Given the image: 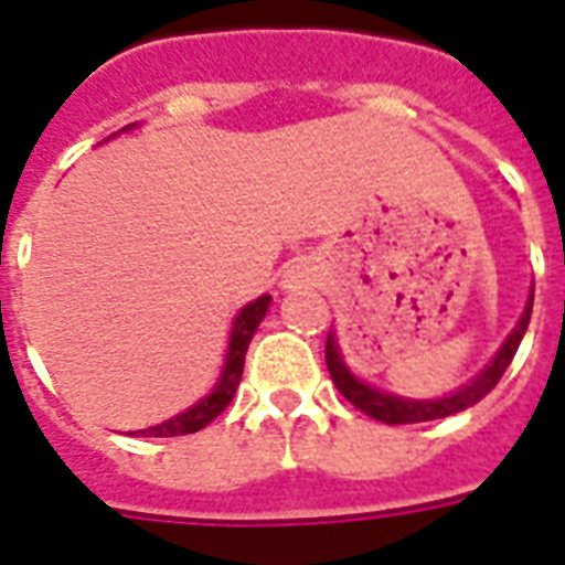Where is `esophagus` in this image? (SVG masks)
I'll return each mask as SVG.
<instances>
[{"label":"esophagus","mask_w":565,"mask_h":565,"mask_svg":"<svg viewBox=\"0 0 565 565\" xmlns=\"http://www.w3.org/2000/svg\"><path fill=\"white\" fill-rule=\"evenodd\" d=\"M301 278H305V273H301V269L290 273L287 275V287H296V284H301Z\"/></svg>","instance_id":"1"}]
</instances>
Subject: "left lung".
<instances>
[{"label":"left lung","instance_id":"1","mask_svg":"<svg viewBox=\"0 0 565 565\" xmlns=\"http://www.w3.org/2000/svg\"><path fill=\"white\" fill-rule=\"evenodd\" d=\"M531 307H534V292L529 298V307H525V313H522L520 324L513 328L511 337L505 339V345L499 348V354L493 356L488 369L481 371L479 377L473 383H467L465 388H458L456 394H449V397H441V401H403V397H394V394H383L377 388L365 386L360 380L345 369V362L339 356V348L333 342V337H328L324 342V362H328V371L333 383H337L339 394L351 401L360 412H365L374 420H383V424L394 426V424H420V420H438V417L456 415V412H465L470 406L490 394L497 388V383L502 380V374L511 365L513 354H516V348H520L522 337H525V330H529L531 322Z\"/></svg>","mask_w":565,"mask_h":565}]
</instances>
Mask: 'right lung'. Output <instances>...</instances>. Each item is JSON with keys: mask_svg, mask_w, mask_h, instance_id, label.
Returning <instances> with one entry per match:
<instances>
[{"mask_svg": "<svg viewBox=\"0 0 565 565\" xmlns=\"http://www.w3.org/2000/svg\"><path fill=\"white\" fill-rule=\"evenodd\" d=\"M269 296L255 298L252 305H246L237 316L235 328H232V342H228V356H226V369H223V377H220L217 388L200 401L196 406H191L182 415L171 417L159 426H150V429H139V435H153V438H171V435H191L200 433L205 424H211L220 412L226 409L232 397H235L237 386H241L243 377V360H246V348H249L255 330H258L260 319L267 316ZM132 435V433H130Z\"/></svg>", "mask_w": 565, "mask_h": 565, "instance_id": "right-lung-1", "label": "right lung"}]
</instances>
